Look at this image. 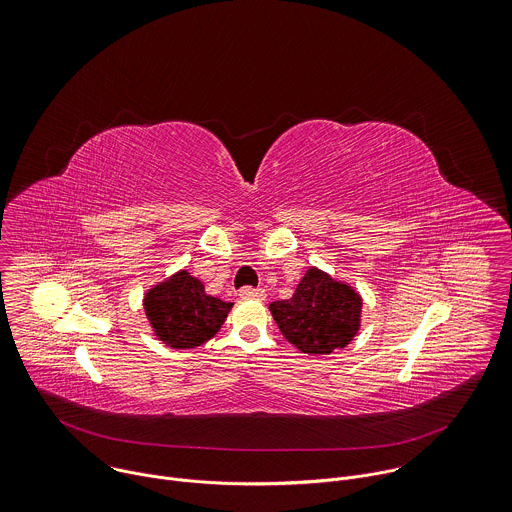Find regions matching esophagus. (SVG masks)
Instances as JSON below:
<instances>
[{
	"label": "esophagus",
	"mask_w": 512,
	"mask_h": 512,
	"mask_svg": "<svg viewBox=\"0 0 512 512\" xmlns=\"http://www.w3.org/2000/svg\"><path fill=\"white\" fill-rule=\"evenodd\" d=\"M240 298H256V300H264L266 298V292L262 288H252V286H246L240 290Z\"/></svg>",
	"instance_id": "34e87169"
}]
</instances>
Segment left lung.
Returning <instances> with one entry per match:
<instances>
[{"mask_svg":"<svg viewBox=\"0 0 512 512\" xmlns=\"http://www.w3.org/2000/svg\"><path fill=\"white\" fill-rule=\"evenodd\" d=\"M282 336L310 356L346 348L362 326V296L344 280L310 266L292 298L270 306Z\"/></svg>","mask_w":512,"mask_h":512,"instance_id":"obj_1","label":"left lung"}]
</instances>
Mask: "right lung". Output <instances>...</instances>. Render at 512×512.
Instances as JSON below:
<instances>
[{
  "instance_id": "add662e5",
  "label": "right lung",
  "mask_w": 512,
  "mask_h": 512,
  "mask_svg": "<svg viewBox=\"0 0 512 512\" xmlns=\"http://www.w3.org/2000/svg\"><path fill=\"white\" fill-rule=\"evenodd\" d=\"M232 306L234 302L210 296L202 280L186 268L144 294V312L154 336L174 350H192L214 338Z\"/></svg>"
}]
</instances>
